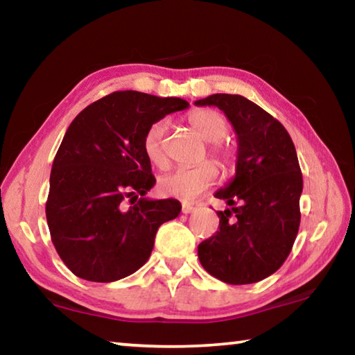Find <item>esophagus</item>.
Wrapping results in <instances>:
<instances>
[{
  "label": "esophagus",
  "instance_id": "34e87169",
  "mask_svg": "<svg viewBox=\"0 0 355 355\" xmlns=\"http://www.w3.org/2000/svg\"><path fill=\"white\" fill-rule=\"evenodd\" d=\"M196 209V207H192V205H189V203H183L182 205V213L183 214H189V213H192Z\"/></svg>",
  "mask_w": 355,
  "mask_h": 355
}]
</instances>
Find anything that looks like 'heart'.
<instances>
[{"mask_svg":"<svg viewBox=\"0 0 355 355\" xmlns=\"http://www.w3.org/2000/svg\"><path fill=\"white\" fill-rule=\"evenodd\" d=\"M189 123L209 146L211 158L224 169H230L235 164V152L222 142L228 133V122L225 117L213 110H199L189 116ZM166 136L167 123L166 120H158L150 125L146 136H144V153L147 159L156 167H164L167 163L166 156ZM218 180V169L209 161L197 164L194 167H182L167 175L159 178L158 189L163 196L177 197L182 200H194L203 191L216 183Z\"/></svg>","mask_w":355,"mask_h":355,"instance_id":"heart-1","label":"heart"}]
</instances>
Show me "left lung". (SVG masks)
I'll return each mask as SVG.
<instances>
[{
    "label": "left lung",
    "mask_w": 355,
    "mask_h": 355,
    "mask_svg": "<svg viewBox=\"0 0 355 355\" xmlns=\"http://www.w3.org/2000/svg\"><path fill=\"white\" fill-rule=\"evenodd\" d=\"M196 105L218 106L238 136L235 178L214 194L232 209L218 211L219 230L197 254L213 277L255 284L285 263L297 236L304 183L296 148L284 125L243 95L214 94Z\"/></svg>",
    "instance_id": "obj_1"
}]
</instances>
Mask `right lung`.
Masks as SVG:
<instances>
[{
	"label": "right lung",
	"instance_id": "add662e5",
	"mask_svg": "<svg viewBox=\"0 0 355 355\" xmlns=\"http://www.w3.org/2000/svg\"><path fill=\"white\" fill-rule=\"evenodd\" d=\"M188 106L175 97L119 91L70 123L53 161L45 213L51 241L76 277L107 284L136 272L159 225L182 211L175 199L144 197L156 180L142 142L150 125Z\"/></svg>",
	"mask_w": 355,
	"mask_h": 355
}]
</instances>
